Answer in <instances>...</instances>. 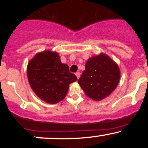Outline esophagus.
I'll return each mask as SVG.
<instances>
[{
  "label": "esophagus",
  "mask_w": 148,
  "mask_h": 148,
  "mask_svg": "<svg viewBox=\"0 0 148 148\" xmlns=\"http://www.w3.org/2000/svg\"><path fill=\"white\" fill-rule=\"evenodd\" d=\"M75 74H76V77H77V79H79V77H80V72H76Z\"/></svg>",
  "instance_id": "obj_1"
}]
</instances>
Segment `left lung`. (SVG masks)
I'll return each instance as SVG.
<instances>
[{"mask_svg":"<svg viewBox=\"0 0 148 148\" xmlns=\"http://www.w3.org/2000/svg\"><path fill=\"white\" fill-rule=\"evenodd\" d=\"M120 78L118 64L106 54L101 53L87 60L78 83L88 97L100 101L114 90Z\"/></svg>","mask_w":148,"mask_h":148,"instance_id":"left-lung-1","label":"left lung"}]
</instances>
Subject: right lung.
Masks as SVG:
<instances>
[{"label":"right lung","instance_id":"1","mask_svg":"<svg viewBox=\"0 0 148 148\" xmlns=\"http://www.w3.org/2000/svg\"><path fill=\"white\" fill-rule=\"evenodd\" d=\"M27 75L34 92L49 103L62 101L69 84L77 80L69 72V66L61 62L58 53L51 51L37 53L28 62Z\"/></svg>","mask_w":148,"mask_h":148}]
</instances>
